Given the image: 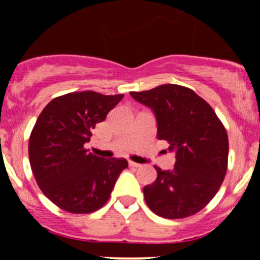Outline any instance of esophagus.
Returning <instances> with one entry per match:
<instances>
[{
	"label": "esophagus",
	"instance_id": "1",
	"mask_svg": "<svg viewBox=\"0 0 260 260\" xmlns=\"http://www.w3.org/2000/svg\"><path fill=\"white\" fill-rule=\"evenodd\" d=\"M129 167H133V169H138V167H141V165L140 164H136V162H132V161H129Z\"/></svg>",
	"mask_w": 260,
	"mask_h": 260
}]
</instances>
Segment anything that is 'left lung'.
<instances>
[{
	"label": "left lung",
	"mask_w": 260,
	"mask_h": 260,
	"mask_svg": "<svg viewBox=\"0 0 260 260\" xmlns=\"http://www.w3.org/2000/svg\"><path fill=\"white\" fill-rule=\"evenodd\" d=\"M153 112L157 138L170 143L176 162L172 170L154 167L157 179L143 187L148 208L166 219H182L205 208L224 181L229 141L214 109L191 89L164 84L131 91Z\"/></svg>",
	"instance_id": "8db88e82"
}]
</instances>
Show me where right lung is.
<instances>
[{
    "label": "right lung",
    "mask_w": 260,
    "mask_h": 260,
    "mask_svg": "<svg viewBox=\"0 0 260 260\" xmlns=\"http://www.w3.org/2000/svg\"><path fill=\"white\" fill-rule=\"evenodd\" d=\"M123 94L69 93L52 99L35 123L28 158L39 187L50 201L73 214H89L108 201L124 158H101L84 145Z\"/></svg>",
    "instance_id": "right-lung-1"
}]
</instances>
